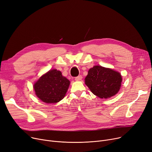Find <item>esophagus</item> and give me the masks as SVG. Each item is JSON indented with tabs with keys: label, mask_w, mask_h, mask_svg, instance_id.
I'll use <instances>...</instances> for the list:
<instances>
[{
	"label": "esophagus",
	"mask_w": 152,
	"mask_h": 152,
	"mask_svg": "<svg viewBox=\"0 0 152 152\" xmlns=\"http://www.w3.org/2000/svg\"><path fill=\"white\" fill-rule=\"evenodd\" d=\"M82 79V75H78L77 77H76L75 78L76 81H80V80H81Z\"/></svg>",
	"instance_id": "1"
}]
</instances>
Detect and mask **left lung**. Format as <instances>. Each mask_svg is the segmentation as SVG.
<instances>
[{"instance_id": "1", "label": "left lung", "mask_w": 152, "mask_h": 152, "mask_svg": "<svg viewBox=\"0 0 152 152\" xmlns=\"http://www.w3.org/2000/svg\"><path fill=\"white\" fill-rule=\"evenodd\" d=\"M121 82L122 77L118 72L100 66H94L89 70L85 79L91 91L102 99H107L117 94Z\"/></svg>"}]
</instances>
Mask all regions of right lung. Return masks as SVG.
Instances as JSON below:
<instances>
[{
	"instance_id": "add662e5",
	"label": "right lung",
	"mask_w": 152,
	"mask_h": 152,
	"mask_svg": "<svg viewBox=\"0 0 152 152\" xmlns=\"http://www.w3.org/2000/svg\"><path fill=\"white\" fill-rule=\"evenodd\" d=\"M70 81L61 71L52 69L43 75L34 85L35 94L43 102L54 104L64 97Z\"/></svg>"
}]
</instances>
